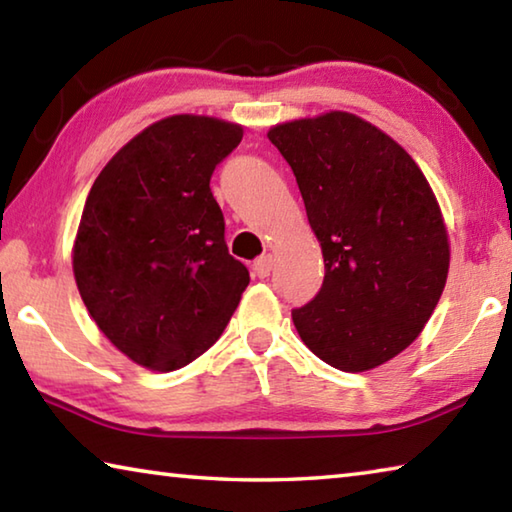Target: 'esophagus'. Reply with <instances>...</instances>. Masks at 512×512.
Returning a JSON list of instances; mask_svg holds the SVG:
<instances>
[{
	"label": "esophagus",
	"mask_w": 512,
	"mask_h": 512,
	"mask_svg": "<svg viewBox=\"0 0 512 512\" xmlns=\"http://www.w3.org/2000/svg\"><path fill=\"white\" fill-rule=\"evenodd\" d=\"M253 271H255L257 277H268V275H271V271H273V255L268 253V255L259 257L257 262L253 264Z\"/></svg>",
	"instance_id": "obj_1"
}]
</instances>
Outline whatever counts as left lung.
Segmentation results:
<instances>
[{"instance_id":"obj_1","label":"left lung","mask_w":512,"mask_h":512,"mask_svg":"<svg viewBox=\"0 0 512 512\" xmlns=\"http://www.w3.org/2000/svg\"><path fill=\"white\" fill-rule=\"evenodd\" d=\"M296 176L323 250L318 296L293 309L307 348L343 372L391 361L443 296L449 237L436 194L393 137L352 112L268 131Z\"/></svg>"}]
</instances>
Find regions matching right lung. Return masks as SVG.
Listing matches in <instances>:
<instances>
[{"mask_svg": "<svg viewBox=\"0 0 512 512\" xmlns=\"http://www.w3.org/2000/svg\"><path fill=\"white\" fill-rule=\"evenodd\" d=\"M241 137L232 121L164 117L94 180L72 248L76 287L106 339L137 366L171 372L201 357L248 287L210 189Z\"/></svg>", "mask_w": 512, "mask_h": 512, "instance_id": "right-lung-1", "label": "right lung"}]
</instances>
